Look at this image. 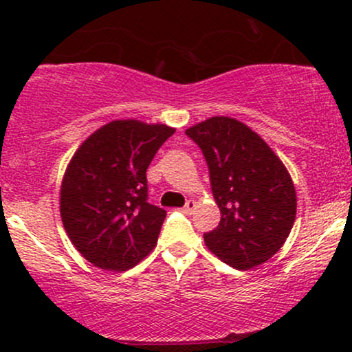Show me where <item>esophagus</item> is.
<instances>
[{
  "label": "esophagus",
  "mask_w": 352,
  "mask_h": 352,
  "mask_svg": "<svg viewBox=\"0 0 352 352\" xmlns=\"http://www.w3.org/2000/svg\"><path fill=\"white\" fill-rule=\"evenodd\" d=\"M195 208H197V200H188L187 204H185V207L180 208V210L184 213H187V215H192L193 210H195Z\"/></svg>",
  "instance_id": "1"
}]
</instances>
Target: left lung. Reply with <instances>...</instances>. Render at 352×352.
<instances>
[{
    "mask_svg": "<svg viewBox=\"0 0 352 352\" xmlns=\"http://www.w3.org/2000/svg\"><path fill=\"white\" fill-rule=\"evenodd\" d=\"M204 152L221 218L205 245L223 263L252 270L285 245L296 218L288 168L253 129L213 116L185 131Z\"/></svg>",
    "mask_w": 352,
    "mask_h": 352,
    "instance_id": "left-lung-1",
    "label": "left lung"
}]
</instances>
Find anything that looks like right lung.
Wrapping results in <instances>:
<instances>
[{
	"label": "right lung",
	"mask_w": 352,
	"mask_h": 352,
	"mask_svg": "<svg viewBox=\"0 0 352 352\" xmlns=\"http://www.w3.org/2000/svg\"><path fill=\"white\" fill-rule=\"evenodd\" d=\"M173 132L165 124L111 120L71 157L59 190L60 220L89 263L120 273L155 248L167 213L147 204L145 172Z\"/></svg>",
	"instance_id": "1"
}]
</instances>
